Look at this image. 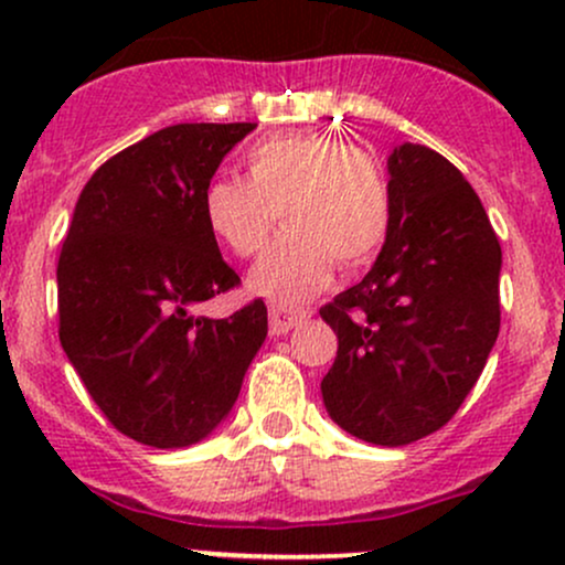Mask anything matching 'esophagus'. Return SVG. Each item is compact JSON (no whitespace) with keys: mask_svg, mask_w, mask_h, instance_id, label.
I'll return each instance as SVG.
<instances>
[{"mask_svg":"<svg viewBox=\"0 0 565 565\" xmlns=\"http://www.w3.org/2000/svg\"><path fill=\"white\" fill-rule=\"evenodd\" d=\"M268 319H270V334L281 337L291 332V329L300 327V323L308 319V310H291V308H281V305H270Z\"/></svg>","mask_w":565,"mask_h":565,"instance_id":"esophagus-1","label":"esophagus"}]
</instances>
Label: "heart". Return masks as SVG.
Returning <instances> with one entry per match:
<instances>
[{
    "instance_id": "heart-1",
    "label": "heart",
    "mask_w": 565,
    "mask_h": 565,
    "mask_svg": "<svg viewBox=\"0 0 565 565\" xmlns=\"http://www.w3.org/2000/svg\"><path fill=\"white\" fill-rule=\"evenodd\" d=\"M244 180L215 178L201 193L206 228L233 255L255 257L278 212L289 225L249 274L255 295L281 305L310 300L337 268H366L391 231L387 174L374 153L334 135L295 132L244 153Z\"/></svg>"
}]
</instances>
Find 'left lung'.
<instances>
[{
  "mask_svg": "<svg viewBox=\"0 0 565 565\" xmlns=\"http://www.w3.org/2000/svg\"><path fill=\"white\" fill-rule=\"evenodd\" d=\"M387 172L377 263L321 308L337 334L321 395L350 436L404 446L449 423L481 377L499 334L502 246L449 159L404 142Z\"/></svg>",
  "mask_w": 565,
  "mask_h": 565,
  "instance_id": "8db88e82",
  "label": "left lung"
}]
</instances>
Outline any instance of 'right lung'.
<instances>
[{
	"instance_id": "right-lung-1",
	"label": "right lung",
	"mask_w": 565,
	"mask_h": 565,
	"mask_svg": "<svg viewBox=\"0 0 565 565\" xmlns=\"http://www.w3.org/2000/svg\"><path fill=\"white\" fill-rule=\"evenodd\" d=\"M257 125H172L84 185L57 260L61 345L116 430L153 449L210 436L268 334L252 300L228 319L196 302L242 284L201 215L225 153Z\"/></svg>"
}]
</instances>
